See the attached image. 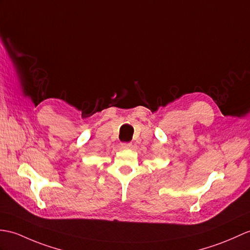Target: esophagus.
I'll list each match as a JSON object with an SVG mask.
<instances>
[{"label": "esophagus", "mask_w": 250, "mask_h": 250, "mask_svg": "<svg viewBox=\"0 0 250 250\" xmlns=\"http://www.w3.org/2000/svg\"><path fill=\"white\" fill-rule=\"evenodd\" d=\"M132 146L131 143H121V148L124 149H129Z\"/></svg>", "instance_id": "obj_1"}]
</instances>
